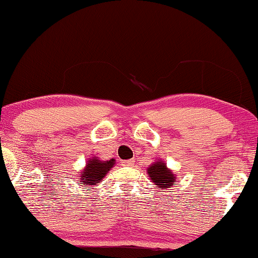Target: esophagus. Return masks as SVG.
Returning <instances> with one entry per match:
<instances>
[{"instance_id":"esophagus-1","label":"esophagus","mask_w":258,"mask_h":258,"mask_svg":"<svg viewBox=\"0 0 258 258\" xmlns=\"http://www.w3.org/2000/svg\"><path fill=\"white\" fill-rule=\"evenodd\" d=\"M124 164L128 165V167H134V164H135V160H134V158H132V160L125 161Z\"/></svg>"}]
</instances>
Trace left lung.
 <instances>
[{"label":"left lung","instance_id":"1","mask_svg":"<svg viewBox=\"0 0 258 258\" xmlns=\"http://www.w3.org/2000/svg\"><path fill=\"white\" fill-rule=\"evenodd\" d=\"M148 176H149L151 182L155 185L162 190H165L167 188H172L175 185L176 176L172 174L170 169L167 168L163 161L158 160L154 162L153 164L148 168Z\"/></svg>","mask_w":258,"mask_h":258}]
</instances>
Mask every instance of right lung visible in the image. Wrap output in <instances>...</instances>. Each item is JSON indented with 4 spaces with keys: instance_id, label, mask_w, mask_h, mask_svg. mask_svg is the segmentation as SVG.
Segmentation results:
<instances>
[{
    "instance_id": "add662e5",
    "label": "right lung",
    "mask_w": 258,
    "mask_h": 258,
    "mask_svg": "<svg viewBox=\"0 0 258 258\" xmlns=\"http://www.w3.org/2000/svg\"><path fill=\"white\" fill-rule=\"evenodd\" d=\"M115 165V160L102 161L97 156H94L87 161L86 168L82 169L81 175L77 176V184L84 185L86 188H93L105 177L108 171Z\"/></svg>"
}]
</instances>
